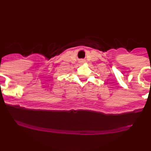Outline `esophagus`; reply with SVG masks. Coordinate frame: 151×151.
<instances>
[{
  "mask_svg": "<svg viewBox=\"0 0 151 151\" xmlns=\"http://www.w3.org/2000/svg\"><path fill=\"white\" fill-rule=\"evenodd\" d=\"M79 64H83V63H85V62H86V60H84V59H81V60H79Z\"/></svg>",
  "mask_w": 151,
  "mask_h": 151,
  "instance_id": "obj_1",
  "label": "esophagus"
}]
</instances>
